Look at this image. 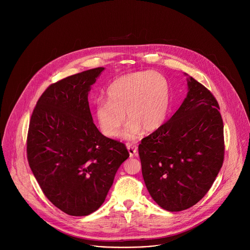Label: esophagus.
<instances>
[{
	"label": "esophagus",
	"instance_id": "34e87169",
	"mask_svg": "<svg viewBox=\"0 0 250 250\" xmlns=\"http://www.w3.org/2000/svg\"><path fill=\"white\" fill-rule=\"evenodd\" d=\"M126 147H127V150H128V153H129L130 157L137 156V146H132V145L127 144Z\"/></svg>",
	"mask_w": 250,
	"mask_h": 250
}]
</instances>
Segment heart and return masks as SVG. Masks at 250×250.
Listing matches in <instances>:
<instances>
[{"label": "heart", "instance_id": "heart-1", "mask_svg": "<svg viewBox=\"0 0 250 250\" xmlns=\"http://www.w3.org/2000/svg\"><path fill=\"white\" fill-rule=\"evenodd\" d=\"M104 101L95 105V117L104 135L119 137L124 130L126 139H135L142 128L153 131L166 120L169 111V86L165 77L156 72H134L114 80L104 92Z\"/></svg>", "mask_w": 250, "mask_h": 250}]
</instances>
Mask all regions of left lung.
Segmentation results:
<instances>
[{
  "label": "left lung",
  "mask_w": 250,
  "mask_h": 250,
  "mask_svg": "<svg viewBox=\"0 0 250 250\" xmlns=\"http://www.w3.org/2000/svg\"><path fill=\"white\" fill-rule=\"evenodd\" d=\"M187 76L188 93L171 119L141 140L146 186L158 206L179 211L209 190L224 162V124L211 93Z\"/></svg>",
  "instance_id": "left-lung-1"
}]
</instances>
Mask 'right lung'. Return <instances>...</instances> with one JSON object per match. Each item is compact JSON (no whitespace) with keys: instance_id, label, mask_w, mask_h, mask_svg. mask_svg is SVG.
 Masks as SVG:
<instances>
[{"instance_id":"1","label":"right lung","mask_w":250,"mask_h":250,"mask_svg":"<svg viewBox=\"0 0 250 250\" xmlns=\"http://www.w3.org/2000/svg\"><path fill=\"white\" fill-rule=\"evenodd\" d=\"M104 70H87L50 85L29 123V167L46 198L70 216L97 210L129 156L124 144L103 135L93 123L88 95Z\"/></svg>"}]
</instances>
